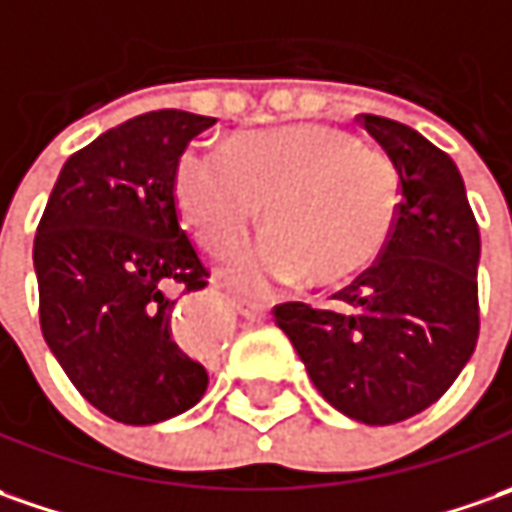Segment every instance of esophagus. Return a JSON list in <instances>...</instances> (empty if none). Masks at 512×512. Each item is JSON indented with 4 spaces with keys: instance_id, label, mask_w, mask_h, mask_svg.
Returning <instances> with one entry per match:
<instances>
[{
    "instance_id": "obj_1",
    "label": "esophagus",
    "mask_w": 512,
    "mask_h": 512,
    "mask_svg": "<svg viewBox=\"0 0 512 512\" xmlns=\"http://www.w3.org/2000/svg\"><path fill=\"white\" fill-rule=\"evenodd\" d=\"M232 306H235V311H238L243 320H249V323H263V320H269V309H266L263 303H252V300H235Z\"/></svg>"
}]
</instances>
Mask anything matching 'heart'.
<instances>
[{
	"instance_id": "b5f03b06",
	"label": "heart",
	"mask_w": 512,
	"mask_h": 512,
	"mask_svg": "<svg viewBox=\"0 0 512 512\" xmlns=\"http://www.w3.org/2000/svg\"><path fill=\"white\" fill-rule=\"evenodd\" d=\"M394 161L331 124L240 135L229 150L192 147L175 172V201L209 255H229L255 226H272L226 266L238 289H266L309 272L340 283L388 243L399 212Z\"/></svg>"
}]
</instances>
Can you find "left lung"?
Listing matches in <instances>:
<instances>
[{
  "label": "left lung",
  "mask_w": 512,
  "mask_h": 512,
  "mask_svg": "<svg viewBox=\"0 0 512 512\" xmlns=\"http://www.w3.org/2000/svg\"><path fill=\"white\" fill-rule=\"evenodd\" d=\"M394 161L399 212L377 263L331 306H274L314 388L365 425L422 414L465 368L479 340V226L448 152L382 115H360Z\"/></svg>",
  "instance_id": "1"
}]
</instances>
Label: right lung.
I'll use <instances>...</instances> for the list:
<instances>
[{
    "label": "right lung",
    "instance_id": "add662e5",
    "mask_svg": "<svg viewBox=\"0 0 512 512\" xmlns=\"http://www.w3.org/2000/svg\"><path fill=\"white\" fill-rule=\"evenodd\" d=\"M215 118L152 110L64 161L33 240L45 343L81 397L124 425L189 411L209 377L172 337L169 291L206 286L175 172Z\"/></svg>",
    "mask_w": 512,
    "mask_h": 512
}]
</instances>
